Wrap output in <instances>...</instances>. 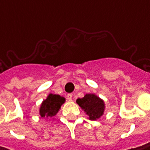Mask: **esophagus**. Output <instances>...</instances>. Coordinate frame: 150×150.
Wrapping results in <instances>:
<instances>
[{
  "label": "esophagus",
  "mask_w": 150,
  "mask_h": 150,
  "mask_svg": "<svg viewBox=\"0 0 150 150\" xmlns=\"http://www.w3.org/2000/svg\"><path fill=\"white\" fill-rule=\"evenodd\" d=\"M66 98H67V99H68L69 101H71V100L72 99V94H71V93H69V94H67Z\"/></svg>",
  "instance_id": "34e87169"
}]
</instances>
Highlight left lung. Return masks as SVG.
Masks as SVG:
<instances>
[{"instance_id":"obj_1","label":"left lung","mask_w":150,"mask_h":150,"mask_svg":"<svg viewBox=\"0 0 150 150\" xmlns=\"http://www.w3.org/2000/svg\"><path fill=\"white\" fill-rule=\"evenodd\" d=\"M77 103L89 117L90 120H97L104 112V102L95 94H85L84 98H78Z\"/></svg>"}]
</instances>
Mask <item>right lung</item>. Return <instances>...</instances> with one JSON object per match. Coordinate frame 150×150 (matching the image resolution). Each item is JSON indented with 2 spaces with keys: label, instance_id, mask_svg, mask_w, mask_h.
Returning a JSON list of instances; mask_svg holds the SVG:
<instances>
[{
  "label": "right lung",
  "instance_id": "obj_1",
  "mask_svg": "<svg viewBox=\"0 0 150 150\" xmlns=\"http://www.w3.org/2000/svg\"><path fill=\"white\" fill-rule=\"evenodd\" d=\"M66 98L56 94H49L40 108V115L41 117H52L59 112L61 105L65 103Z\"/></svg>",
  "mask_w": 150,
  "mask_h": 150
}]
</instances>
